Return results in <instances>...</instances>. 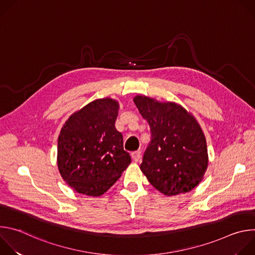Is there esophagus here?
<instances>
[{
    "instance_id": "esophagus-1",
    "label": "esophagus",
    "mask_w": 255,
    "mask_h": 255,
    "mask_svg": "<svg viewBox=\"0 0 255 255\" xmlns=\"http://www.w3.org/2000/svg\"><path fill=\"white\" fill-rule=\"evenodd\" d=\"M131 156H132V158H133V160L135 161V162H137V161H139L140 160V158H141V151H134V152H132L131 153Z\"/></svg>"
}]
</instances>
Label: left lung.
Segmentation results:
<instances>
[{"instance_id":"left-lung-1","label":"left lung","mask_w":255,"mask_h":255,"mask_svg":"<svg viewBox=\"0 0 255 255\" xmlns=\"http://www.w3.org/2000/svg\"><path fill=\"white\" fill-rule=\"evenodd\" d=\"M134 103L151 131L140 169L166 196L192 191L208 167L206 138L199 123L185 108L172 102L136 96Z\"/></svg>"}]
</instances>
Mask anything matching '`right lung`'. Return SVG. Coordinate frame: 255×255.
<instances>
[{
	"mask_svg": "<svg viewBox=\"0 0 255 255\" xmlns=\"http://www.w3.org/2000/svg\"><path fill=\"white\" fill-rule=\"evenodd\" d=\"M117 101H93L72 114L61 128L57 166L62 178L80 194L98 197L110 189L131 162L117 131Z\"/></svg>",
	"mask_w": 255,
	"mask_h": 255,
	"instance_id": "add662e5",
	"label": "right lung"
}]
</instances>
